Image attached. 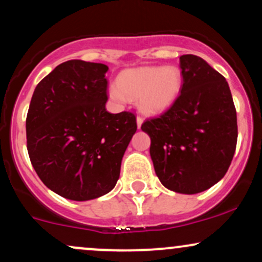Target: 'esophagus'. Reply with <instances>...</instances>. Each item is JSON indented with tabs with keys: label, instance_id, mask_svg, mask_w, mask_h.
<instances>
[{
	"label": "esophagus",
	"instance_id": "esophagus-1",
	"mask_svg": "<svg viewBox=\"0 0 262 262\" xmlns=\"http://www.w3.org/2000/svg\"><path fill=\"white\" fill-rule=\"evenodd\" d=\"M141 124H143V118H141V117H137V125H138V129H140Z\"/></svg>",
	"mask_w": 262,
	"mask_h": 262
}]
</instances>
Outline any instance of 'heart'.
Segmentation results:
<instances>
[{"label": "heart", "mask_w": 262, "mask_h": 262, "mask_svg": "<svg viewBox=\"0 0 262 262\" xmlns=\"http://www.w3.org/2000/svg\"><path fill=\"white\" fill-rule=\"evenodd\" d=\"M182 73L177 66H141L119 75L118 90L111 91L113 98L138 100L141 112L156 116L172 107L182 89Z\"/></svg>", "instance_id": "1"}]
</instances>
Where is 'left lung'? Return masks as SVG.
Listing matches in <instances>:
<instances>
[{
  "label": "left lung",
  "instance_id": "8db88e82",
  "mask_svg": "<svg viewBox=\"0 0 262 262\" xmlns=\"http://www.w3.org/2000/svg\"><path fill=\"white\" fill-rule=\"evenodd\" d=\"M182 89L172 107L148 119L156 176L177 193L206 191L223 179L236 148V111L227 80L206 60L180 56Z\"/></svg>",
  "mask_w": 262,
  "mask_h": 262
}]
</instances>
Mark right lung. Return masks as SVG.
I'll use <instances>...</instances> for the list:
<instances>
[{
    "instance_id": "1",
    "label": "right lung",
    "mask_w": 262,
    "mask_h": 262,
    "mask_svg": "<svg viewBox=\"0 0 262 262\" xmlns=\"http://www.w3.org/2000/svg\"><path fill=\"white\" fill-rule=\"evenodd\" d=\"M108 66L69 60L35 87L27 114V149L39 179L71 201L114 188L137 132L130 112H107Z\"/></svg>"
}]
</instances>
